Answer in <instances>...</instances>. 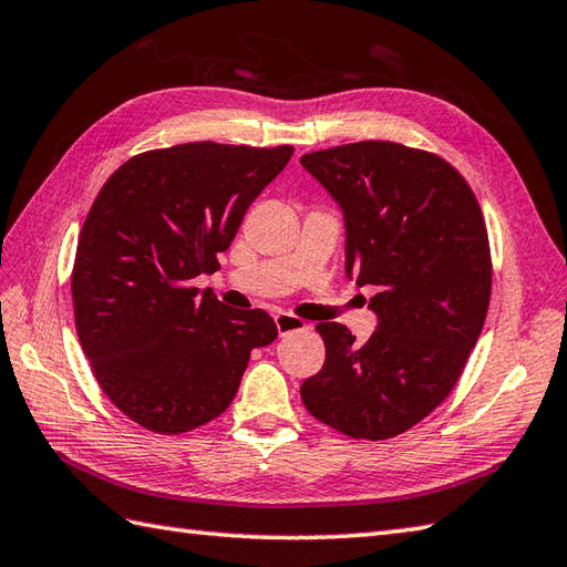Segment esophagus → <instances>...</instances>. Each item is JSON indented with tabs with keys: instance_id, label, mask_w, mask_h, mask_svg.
<instances>
[{
	"instance_id": "34e87169",
	"label": "esophagus",
	"mask_w": 567,
	"mask_h": 567,
	"mask_svg": "<svg viewBox=\"0 0 567 567\" xmlns=\"http://www.w3.org/2000/svg\"><path fill=\"white\" fill-rule=\"evenodd\" d=\"M275 327H277V333L287 336V333H295V331H305L307 323L295 315H285V311H280V315H275Z\"/></svg>"
}]
</instances>
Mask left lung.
Here are the masks:
<instances>
[{
    "mask_svg": "<svg viewBox=\"0 0 567 567\" xmlns=\"http://www.w3.org/2000/svg\"><path fill=\"white\" fill-rule=\"evenodd\" d=\"M299 163L343 212L346 275L378 287V331L363 346L343 323H317L327 360L302 382V402L346 436L392 439L451 394L483 331L492 290L483 212L451 163L402 143H348Z\"/></svg>",
    "mask_w": 567,
    "mask_h": 567,
    "instance_id": "1",
    "label": "left lung"
}]
</instances>
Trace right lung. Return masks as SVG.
<instances>
[{
  "label": "right lung",
  "mask_w": 567,
  "mask_h": 567,
  "mask_svg": "<svg viewBox=\"0 0 567 567\" xmlns=\"http://www.w3.org/2000/svg\"><path fill=\"white\" fill-rule=\"evenodd\" d=\"M292 153L212 141L148 151L94 199L72 268L78 339L104 394L143 429L175 436L224 414L252 348L277 339L262 309H228L192 280L219 268Z\"/></svg>",
  "instance_id": "obj_1"
}]
</instances>
